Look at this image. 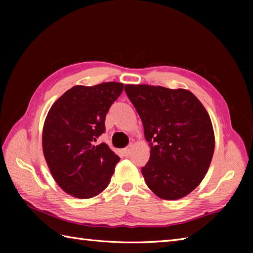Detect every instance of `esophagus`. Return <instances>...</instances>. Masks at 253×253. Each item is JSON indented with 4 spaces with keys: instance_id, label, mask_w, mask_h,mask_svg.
Listing matches in <instances>:
<instances>
[{
    "instance_id": "1",
    "label": "esophagus",
    "mask_w": 253,
    "mask_h": 253,
    "mask_svg": "<svg viewBox=\"0 0 253 253\" xmlns=\"http://www.w3.org/2000/svg\"><path fill=\"white\" fill-rule=\"evenodd\" d=\"M122 153H123L124 157L128 158V157H129V155H130V148H125V149H123V150H122Z\"/></svg>"
}]
</instances>
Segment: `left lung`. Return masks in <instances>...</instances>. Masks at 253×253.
I'll list each match as a JSON object with an SVG mask.
<instances>
[{
  "label": "left lung",
  "mask_w": 253,
  "mask_h": 253,
  "mask_svg": "<svg viewBox=\"0 0 253 253\" xmlns=\"http://www.w3.org/2000/svg\"><path fill=\"white\" fill-rule=\"evenodd\" d=\"M125 91L151 148L141 169L147 186L163 200L189 195L206 176L215 146L206 107L186 89L126 84Z\"/></svg>",
  "instance_id": "obj_1"
}]
</instances>
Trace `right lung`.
Listing matches in <instances>:
<instances>
[{
    "instance_id": "obj_1",
    "label": "right lung",
    "mask_w": 253,
    "mask_h": 253,
    "mask_svg": "<svg viewBox=\"0 0 253 253\" xmlns=\"http://www.w3.org/2000/svg\"><path fill=\"white\" fill-rule=\"evenodd\" d=\"M124 89L121 83L74 85L47 113L42 150L56 184L78 199L98 196L109 186L120 161L106 143L94 146L104 132L106 113Z\"/></svg>"
}]
</instances>
